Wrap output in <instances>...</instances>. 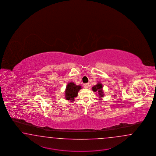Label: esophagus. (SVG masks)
Listing matches in <instances>:
<instances>
[{"instance_id":"1","label":"esophagus","mask_w":156,"mask_h":156,"mask_svg":"<svg viewBox=\"0 0 156 156\" xmlns=\"http://www.w3.org/2000/svg\"><path fill=\"white\" fill-rule=\"evenodd\" d=\"M83 87L85 89H88L89 87V83H85L83 84Z\"/></svg>"}]
</instances>
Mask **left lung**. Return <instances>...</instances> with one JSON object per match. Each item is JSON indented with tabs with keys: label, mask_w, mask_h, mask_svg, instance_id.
<instances>
[{
	"label": "left lung",
	"mask_w": 156,
	"mask_h": 156,
	"mask_svg": "<svg viewBox=\"0 0 156 156\" xmlns=\"http://www.w3.org/2000/svg\"><path fill=\"white\" fill-rule=\"evenodd\" d=\"M102 88H103L102 84L99 82L97 85H95L93 86L92 87V90L94 92H98L99 94V97H100V98H103L104 97V94L103 93Z\"/></svg>",
	"instance_id": "8db88e82"
}]
</instances>
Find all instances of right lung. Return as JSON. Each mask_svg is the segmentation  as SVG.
<instances>
[{"label":"right lung","mask_w":156,"mask_h":156,"mask_svg":"<svg viewBox=\"0 0 156 156\" xmlns=\"http://www.w3.org/2000/svg\"><path fill=\"white\" fill-rule=\"evenodd\" d=\"M81 88L80 86H77L73 82H70L67 84L66 89L65 90V97L67 101H74L75 97L78 95V91Z\"/></svg>","instance_id":"obj_1"}]
</instances>
